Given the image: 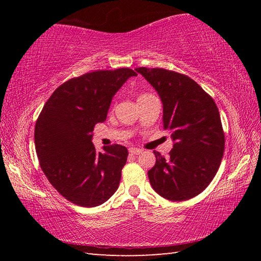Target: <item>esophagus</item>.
<instances>
[{"label":"esophagus","instance_id":"esophagus-1","mask_svg":"<svg viewBox=\"0 0 261 261\" xmlns=\"http://www.w3.org/2000/svg\"><path fill=\"white\" fill-rule=\"evenodd\" d=\"M129 152L131 153V154H134V155H139V154L143 152L141 151L140 148H136V147H131V148H129Z\"/></svg>","mask_w":261,"mask_h":261}]
</instances>
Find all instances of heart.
Instances as JSON below:
<instances>
[{
	"mask_svg": "<svg viewBox=\"0 0 261 261\" xmlns=\"http://www.w3.org/2000/svg\"><path fill=\"white\" fill-rule=\"evenodd\" d=\"M148 96H151V94H148V93H141V94L138 96V102H139V101H141V100L148 98Z\"/></svg>",
	"mask_w": 261,
	"mask_h": 261,
	"instance_id": "heart-1",
	"label": "heart"
}]
</instances>
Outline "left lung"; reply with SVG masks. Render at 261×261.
Returning a JSON list of instances; mask_svg holds the SVG:
<instances>
[{"label": "left lung", "mask_w": 261, "mask_h": 261, "mask_svg": "<svg viewBox=\"0 0 261 261\" xmlns=\"http://www.w3.org/2000/svg\"><path fill=\"white\" fill-rule=\"evenodd\" d=\"M163 103V129L174 146L156 161L148 178L154 191L171 201L198 196L214 178L224 152V132L212 96L187 74L162 68H137Z\"/></svg>", "instance_id": "8db88e82"}]
</instances>
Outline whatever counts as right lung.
Listing matches in <instances>:
<instances>
[{
    "mask_svg": "<svg viewBox=\"0 0 261 261\" xmlns=\"http://www.w3.org/2000/svg\"><path fill=\"white\" fill-rule=\"evenodd\" d=\"M132 69L98 70L69 79L43 106L34 129L35 151L49 183L72 204L95 207L120 185L127 149L122 145L96 152L92 144L96 123L106 121L113 96Z\"/></svg>",
    "mask_w": 261,
    "mask_h": 261,
    "instance_id": "add662e5",
    "label": "right lung"
}]
</instances>
